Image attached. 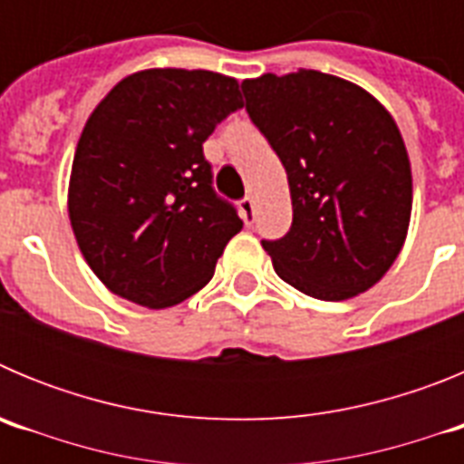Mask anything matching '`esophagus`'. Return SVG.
Instances as JSON below:
<instances>
[{"instance_id": "34e87169", "label": "esophagus", "mask_w": 464, "mask_h": 464, "mask_svg": "<svg viewBox=\"0 0 464 464\" xmlns=\"http://www.w3.org/2000/svg\"><path fill=\"white\" fill-rule=\"evenodd\" d=\"M239 213L246 225H253V220H256V202H253L251 197H244V199H241Z\"/></svg>"}]
</instances>
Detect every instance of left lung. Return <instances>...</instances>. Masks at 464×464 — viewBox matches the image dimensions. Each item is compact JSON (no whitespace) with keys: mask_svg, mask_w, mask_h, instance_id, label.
Here are the masks:
<instances>
[{"mask_svg":"<svg viewBox=\"0 0 464 464\" xmlns=\"http://www.w3.org/2000/svg\"><path fill=\"white\" fill-rule=\"evenodd\" d=\"M241 90L288 174L290 232L262 241L274 272L325 302L370 290L411 220V162L395 118L364 88L315 69L262 73Z\"/></svg>","mask_w":464,"mask_h":464,"instance_id":"1","label":"left lung"}]
</instances>
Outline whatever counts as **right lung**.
I'll return each instance as SVG.
<instances>
[{"instance_id":"obj_1","label":"right lung","mask_w":464,"mask_h":464,"mask_svg":"<svg viewBox=\"0 0 464 464\" xmlns=\"http://www.w3.org/2000/svg\"><path fill=\"white\" fill-rule=\"evenodd\" d=\"M239 81L207 69H141L94 106L69 176L67 208L88 267L146 309L207 285L244 227L216 197L202 143L241 109Z\"/></svg>"}]
</instances>
